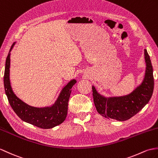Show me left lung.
I'll list each match as a JSON object with an SVG mask.
<instances>
[{
    "label": "left lung",
    "mask_w": 158,
    "mask_h": 158,
    "mask_svg": "<svg viewBox=\"0 0 158 158\" xmlns=\"http://www.w3.org/2000/svg\"><path fill=\"white\" fill-rule=\"evenodd\" d=\"M144 52L146 71L143 81L128 96L107 98L101 96L96 88L92 87L94 104L100 115L119 121L127 120L137 114L148 103L153 94L154 79L150 57L146 49Z\"/></svg>",
    "instance_id": "obj_1"
}]
</instances>
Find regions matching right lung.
<instances>
[{"mask_svg":"<svg viewBox=\"0 0 158 158\" xmlns=\"http://www.w3.org/2000/svg\"><path fill=\"white\" fill-rule=\"evenodd\" d=\"M15 42L10 47L9 53L6 57L4 74L5 90L10 106L22 120L35 127L47 129L59 125L64 122L67 117L71 88L75 84L76 80H71L67 85L62 88L56 102L51 107L38 108L24 103L15 95L10 83V52Z\"/></svg>","mask_w":158,"mask_h":158,"instance_id":"add662e5","label":"right lung"}]
</instances>
